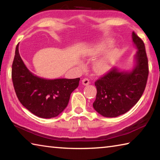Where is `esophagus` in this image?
I'll list each match as a JSON object with an SVG mask.
<instances>
[{"label":"esophagus","mask_w":160,"mask_h":160,"mask_svg":"<svg viewBox=\"0 0 160 160\" xmlns=\"http://www.w3.org/2000/svg\"><path fill=\"white\" fill-rule=\"evenodd\" d=\"M82 83L84 85H88L90 84V80L88 78H84V79L82 80Z\"/></svg>","instance_id":"1"}]
</instances>
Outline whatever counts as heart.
<instances>
[{"mask_svg":"<svg viewBox=\"0 0 160 160\" xmlns=\"http://www.w3.org/2000/svg\"><path fill=\"white\" fill-rule=\"evenodd\" d=\"M112 45V42L108 40V41L100 43L99 44L96 45L90 51V53L94 55V54H98L100 53L104 52L106 51L110 46ZM118 51L116 49H112L108 51L105 54V56L101 60H99L95 65V69L97 72H104L110 68L113 62L117 58Z\"/></svg>","mask_w":160,"mask_h":160,"instance_id":"1","label":"heart"}]
</instances>
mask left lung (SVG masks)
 <instances>
[{
  "label": "left lung",
  "mask_w": 160,
  "mask_h": 160,
  "mask_svg": "<svg viewBox=\"0 0 160 160\" xmlns=\"http://www.w3.org/2000/svg\"><path fill=\"white\" fill-rule=\"evenodd\" d=\"M132 38L138 49L132 71L121 72L113 68L94 82L97 95L93 107L105 117H116L128 112L144 92L149 73L145 44L134 32Z\"/></svg>",
  "instance_id": "left-lung-1"
}]
</instances>
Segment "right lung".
<instances>
[{
  "label": "right lung",
  "instance_id": "obj_1",
  "mask_svg": "<svg viewBox=\"0 0 160 160\" xmlns=\"http://www.w3.org/2000/svg\"><path fill=\"white\" fill-rule=\"evenodd\" d=\"M16 47L12 65V80L19 101L38 117H56L66 109L70 94L79 85L75 79L47 80L37 77L29 71Z\"/></svg>",
  "mask_w": 160,
  "mask_h": 160
}]
</instances>
